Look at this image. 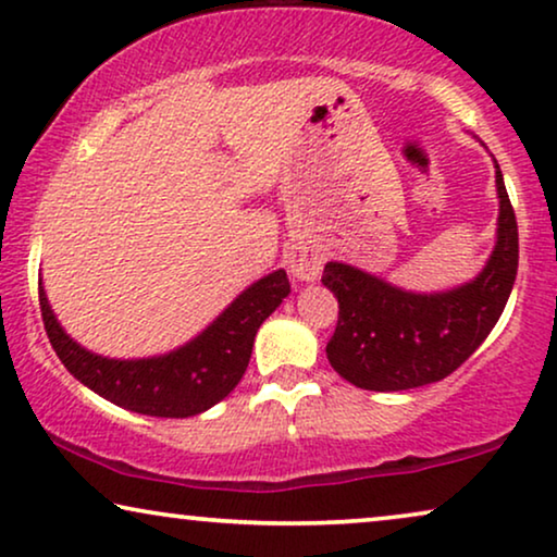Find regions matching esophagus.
<instances>
[{"label": "esophagus", "instance_id": "1", "mask_svg": "<svg viewBox=\"0 0 557 557\" xmlns=\"http://www.w3.org/2000/svg\"><path fill=\"white\" fill-rule=\"evenodd\" d=\"M324 253L317 246H294L288 253V271L299 281H317L322 276Z\"/></svg>", "mask_w": 557, "mask_h": 557}]
</instances>
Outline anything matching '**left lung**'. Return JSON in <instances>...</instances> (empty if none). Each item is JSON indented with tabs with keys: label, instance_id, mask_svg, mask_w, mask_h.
Returning <instances> with one entry per match:
<instances>
[{
	"label": "left lung",
	"instance_id": "1",
	"mask_svg": "<svg viewBox=\"0 0 557 557\" xmlns=\"http://www.w3.org/2000/svg\"><path fill=\"white\" fill-rule=\"evenodd\" d=\"M497 166V243L482 273L438 294H416L355 265L330 261L322 284L339 319L326 357L347 383L393 393L438 383L469 360L494 330L517 276V220Z\"/></svg>",
	"mask_w": 557,
	"mask_h": 557
}]
</instances>
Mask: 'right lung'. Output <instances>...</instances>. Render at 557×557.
Returning a JSON list of instances; mask_svg holds the SVG:
<instances>
[{"label":"right lung","instance_id":"obj_1","mask_svg":"<svg viewBox=\"0 0 557 557\" xmlns=\"http://www.w3.org/2000/svg\"><path fill=\"white\" fill-rule=\"evenodd\" d=\"M286 271L278 269L250 284L215 322L166 355L111 360L81 347L52 314L40 281L45 332L60 362L83 385L134 413L189 418L225 398L240 383L253 352L258 326L286 299Z\"/></svg>","mask_w":557,"mask_h":557}]
</instances>
